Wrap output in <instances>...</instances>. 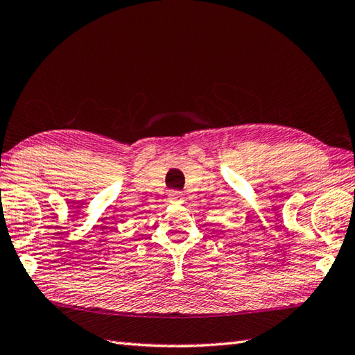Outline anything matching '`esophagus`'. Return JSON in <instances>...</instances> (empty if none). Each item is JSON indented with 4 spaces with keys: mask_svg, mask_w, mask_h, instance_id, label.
I'll return each mask as SVG.
<instances>
[{
    "mask_svg": "<svg viewBox=\"0 0 355 355\" xmlns=\"http://www.w3.org/2000/svg\"><path fill=\"white\" fill-rule=\"evenodd\" d=\"M168 197L171 201H175V203H182V201L184 200L183 192H180V191H171Z\"/></svg>",
    "mask_w": 355,
    "mask_h": 355,
    "instance_id": "1",
    "label": "esophagus"
}]
</instances>
